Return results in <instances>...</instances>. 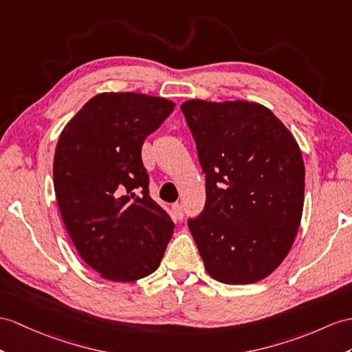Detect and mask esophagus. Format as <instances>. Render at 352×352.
<instances>
[{
	"instance_id": "1",
	"label": "esophagus",
	"mask_w": 352,
	"mask_h": 352,
	"mask_svg": "<svg viewBox=\"0 0 352 352\" xmlns=\"http://www.w3.org/2000/svg\"><path fill=\"white\" fill-rule=\"evenodd\" d=\"M171 208H173V213H175V217L177 219L184 218V206L181 203H175L173 206H171Z\"/></svg>"
}]
</instances>
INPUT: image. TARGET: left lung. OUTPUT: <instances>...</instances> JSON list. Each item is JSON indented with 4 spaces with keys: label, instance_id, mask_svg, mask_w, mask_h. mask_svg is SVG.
I'll return each mask as SVG.
<instances>
[{
    "label": "left lung",
    "instance_id": "8db88e82",
    "mask_svg": "<svg viewBox=\"0 0 352 352\" xmlns=\"http://www.w3.org/2000/svg\"><path fill=\"white\" fill-rule=\"evenodd\" d=\"M206 175V203L188 227L206 272L231 285L269 276L300 226L305 164L296 139L256 102L181 106Z\"/></svg>",
    "mask_w": 352,
    "mask_h": 352
}]
</instances>
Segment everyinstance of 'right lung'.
Here are the masks:
<instances>
[{"mask_svg": "<svg viewBox=\"0 0 352 352\" xmlns=\"http://www.w3.org/2000/svg\"><path fill=\"white\" fill-rule=\"evenodd\" d=\"M173 109V101L144 94H98L59 135V212L77 252L102 278L133 282L151 275L173 234L170 215L151 199L142 161L143 142Z\"/></svg>", "mask_w": 352, "mask_h": 352, "instance_id": "right-lung-1", "label": "right lung"}]
</instances>
